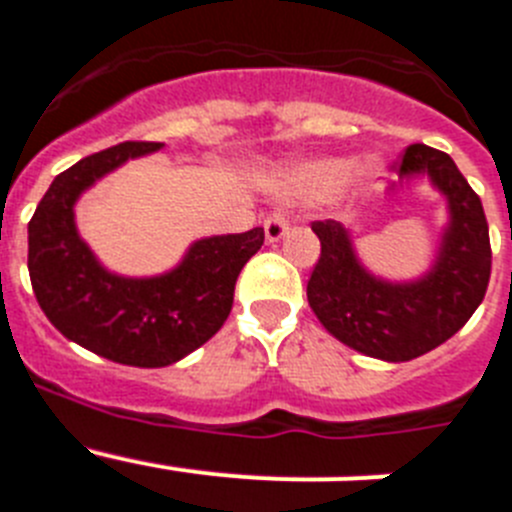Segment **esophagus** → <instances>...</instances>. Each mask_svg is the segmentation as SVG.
I'll use <instances>...</instances> for the list:
<instances>
[{
    "mask_svg": "<svg viewBox=\"0 0 512 512\" xmlns=\"http://www.w3.org/2000/svg\"><path fill=\"white\" fill-rule=\"evenodd\" d=\"M287 230H289V223L282 212H271V215L264 220V233H266V241L269 243L282 241L284 235H287Z\"/></svg>",
    "mask_w": 512,
    "mask_h": 512,
    "instance_id": "34e87169",
    "label": "esophagus"
}]
</instances>
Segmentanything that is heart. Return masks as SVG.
Masks as SVG:
<instances>
[{
	"label": "heart",
	"mask_w": 512,
	"mask_h": 512,
	"mask_svg": "<svg viewBox=\"0 0 512 512\" xmlns=\"http://www.w3.org/2000/svg\"><path fill=\"white\" fill-rule=\"evenodd\" d=\"M377 171V161H364V164L356 166L351 158H318V161H307V164L287 171L279 182V189L287 197L320 202L328 200L330 194H336L351 176H354V182L364 184L374 179Z\"/></svg>",
	"instance_id": "obj_1"
}]
</instances>
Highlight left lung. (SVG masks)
Returning <instances> with one entry per match:
<instances>
[{
	"mask_svg": "<svg viewBox=\"0 0 512 512\" xmlns=\"http://www.w3.org/2000/svg\"><path fill=\"white\" fill-rule=\"evenodd\" d=\"M428 176L446 200L449 223L431 269L410 282L372 274L356 256L351 230L336 220L312 223L320 259L307 282V302L330 336L372 359H418L464 328L490 282V230L482 202L449 153L415 143L400 179Z\"/></svg>",
	"mask_w": 512,
	"mask_h": 512,
	"instance_id": "obj_1",
	"label": "left lung"
}]
</instances>
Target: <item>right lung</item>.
Instances as JSON below:
<instances>
[{"mask_svg":"<svg viewBox=\"0 0 512 512\" xmlns=\"http://www.w3.org/2000/svg\"><path fill=\"white\" fill-rule=\"evenodd\" d=\"M161 148L128 140L81 158L53 179L27 225V269L45 318L92 354L143 369L176 364L223 328L235 279L264 246V228H253L194 241L156 277H122L102 266L76 228V202L125 161Z\"/></svg>","mask_w":512,"mask_h":512,"instance_id":"obj_1","label":"right lung"}]
</instances>
